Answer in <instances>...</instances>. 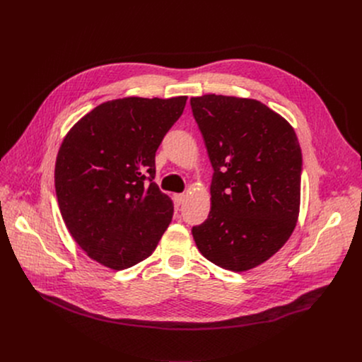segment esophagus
Wrapping results in <instances>:
<instances>
[{
	"mask_svg": "<svg viewBox=\"0 0 362 362\" xmlns=\"http://www.w3.org/2000/svg\"><path fill=\"white\" fill-rule=\"evenodd\" d=\"M185 200H186V196H185V194H182V193H176V194L173 196V202H175V204H176V206L183 204V203H185Z\"/></svg>",
	"mask_w": 362,
	"mask_h": 362,
	"instance_id": "esophagus-1",
	"label": "esophagus"
}]
</instances>
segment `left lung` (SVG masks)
Here are the masks:
<instances>
[{
  "instance_id": "obj_1",
  "label": "left lung",
  "mask_w": 362,
  "mask_h": 362,
  "mask_svg": "<svg viewBox=\"0 0 362 362\" xmlns=\"http://www.w3.org/2000/svg\"><path fill=\"white\" fill-rule=\"evenodd\" d=\"M193 117L214 168L212 208L192 228L200 253L243 272L268 261L292 235L302 153L291 124L252 98L192 97Z\"/></svg>"
}]
</instances>
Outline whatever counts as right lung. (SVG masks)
<instances>
[{
  "label": "right lung",
  "mask_w": 362,
  "mask_h": 362,
  "mask_svg": "<svg viewBox=\"0 0 362 362\" xmlns=\"http://www.w3.org/2000/svg\"><path fill=\"white\" fill-rule=\"evenodd\" d=\"M186 100L103 103L62 143L54 175L60 212L98 264L120 271L144 261L172 222L173 203L154 183V158Z\"/></svg>",
  "instance_id": "right-lung-1"
}]
</instances>
